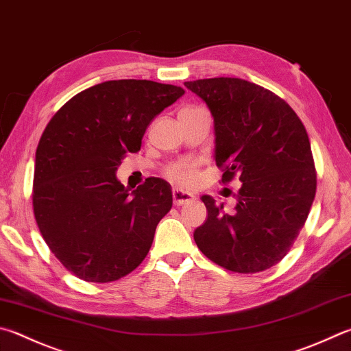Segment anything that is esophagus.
I'll return each instance as SVG.
<instances>
[{"label": "esophagus", "instance_id": "1", "mask_svg": "<svg viewBox=\"0 0 351 351\" xmlns=\"http://www.w3.org/2000/svg\"><path fill=\"white\" fill-rule=\"evenodd\" d=\"M193 199H195V196L192 193L184 192V190L178 189V187L173 189V204L175 206L180 207V206H184V204L192 202Z\"/></svg>", "mask_w": 351, "mask_h": 351}]
</instances>
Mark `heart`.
Here are the masks:
<instances>
[{
  "label": "heart",
  "instance_id": "1",
  "mask_svg": "<svg viewBox=\"0 0 351 351\" xmlns=\"http://www.w3.org/2000/svg\"><path fill=\"white\" fill-rule=\"evenodd\" d=\"M165 175L170 178L171 181L180 184L184 187H192L197 180L196 165L190 161H181L171 164L170 167L165 170Z\"/></svg>",
  "mask_w": 351,
  "mask_h": 351
}]
</instances>
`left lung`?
I'll use <instances>...</instances> for the list:
<instances>
[{
	"label": "left lung",
	"instance_id": "left-lung-1",
	"mask_svg": "<svg viewBox=\"0 0 351 351\" xmlns=\"http://www.w3.org/2000/svg\"><path fill=\"white\" fill-rule=\"evenodd\" d=\"M215 123V161L222 182L239 178L234 212L201 196L207 221L193 238L206 256L237 273L276 265L298 238L316 193L307 130L295 110L267 88L239 78L184 82Z\"/></svg>",
	"mask_w": 351,
	"mask_h": 351
}]
</instances>
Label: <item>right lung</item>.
<instances>
[{"label": "right lung", "mask_w": 351, "mask_h": 351, "mask_svg": "<svg viewBox=\"0 0 351 351\" xmlns=\"http://www.w3.org/2000/svg\"><path fill=\"white\" fill-rule=\"evenodd\" d=\"M184 88L147 80L106 81L75 95L49 121L35 155L34 213L60 263L87 282H112L143 263L171 189L147 178L129 192L117 180L149 124Z\"/></svg>", "instance_id": "add662e5"}]
</instances>
